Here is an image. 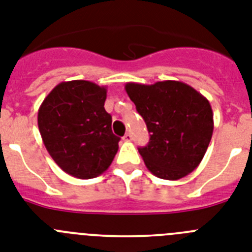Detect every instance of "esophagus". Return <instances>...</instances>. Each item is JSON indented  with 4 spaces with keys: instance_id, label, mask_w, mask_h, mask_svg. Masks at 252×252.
<instances>
[{
    "instance_id": "1",
    "label": "esophagus",
    "mask_w": 252,
    "mask_h": 252,
    "mask_svg": "<svg viewBox=\"0 0 252 252\" xmlns=\"http://www.w3.org/2000/svg\"><path fill=\"white\" fill-rule=\"evenodd\" d=\"M122 139H124L125 141H131V139H132V135H131V132H126Z\"/></svg>"
}]
</instances>
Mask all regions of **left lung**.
Masks as SVG:
<instances>
[{"instance_id": "8db88e82", "label": "left lung", "mask_w": 252, "mask_h": 252, "mask_svg": "<svg viewBox=\"0 0 252 252\" xmlns=\"http://www.w3.org/2000/svg\"><path fill=\"white\" fill-rule=\"evenodd\" d=\"M125 89L150 134L147 147L139 148L147 168L172 181L191 173L212 140L214 121L209 100L175 80L152 85L127 83Z\"/></svg>"}]
</instances>
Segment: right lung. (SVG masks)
I'll list each match as a JSON object with an SVG mask.
<instances>
[{
  "label": "right lung",
  "mask_w": 252,
  "mask_h": 252,
  "mask_svg": "<svg viewBox=\"0 0 252 252\" xmlns=\"http://www.w3.org/2000/svg\"><path fill=\"white\" fill-rule=\"evenodd\" d=\"M105 98V87L72 80L60 83L40 104L38 127L44 147L72 177H98L117 153L120 137L112 132Z\"/></svg>",
  "instance_id": "right-lung-1"
}]
</instances>
